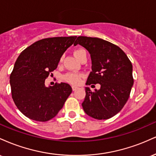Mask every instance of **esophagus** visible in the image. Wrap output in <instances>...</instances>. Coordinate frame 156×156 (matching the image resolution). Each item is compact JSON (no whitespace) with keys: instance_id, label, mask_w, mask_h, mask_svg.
<instances>
[{"instance_id":"esophagus-1","label":"esophagus","mask_w":156,"mask_h":156,"mask_svg":"<svg viewBox=\"0 0 156 156\" xmlns=\"http://www.w3.org/2000/svg\"><path fill=\"white\" fill-rule=\"evenodd\" d=\"M72 89H73V91H76L78 89V87H75V86H72Z\"/></svg>"}]
</instances>
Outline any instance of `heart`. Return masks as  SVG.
<instances>
[{
	"label": "heart",
	"instance_id": "heart-1",
	"mask_svg": "<svg viewBox=\"0 0 156 156\" xmlns=\"http://www.w3.org/2000/svg\"><path fill=\"white\" fill-rule=\"evenodd\" d=\"M84 53H87L86 51L83 48H77L74 51V55L78 59H79L80 57L81 56L82 54ZM62 58H60V62H62ZM62 79L64 81L67 82V83L73 84V85H76L78 84L80 82V79H81V75L78 74L76 73H68L64 74L62 76Z\"/></svg>",
	"mask_w": 156,
	"mask_h": 156
}]
</instances>
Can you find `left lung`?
<instances>
[{
  "mask_svg": "<svg viewBox=\"0 0 156 156\" xmlns=\"http://www.w3.org/2000/svg\"><path fill=\"white\" fill-rule=\"evenodd\" d=\"M78 44L89 51L92 59V71L86 84L101 85L94 92L86 87L84 112L94 119H109L120 112L129 98L133 85L131 62L120 48L104 39L78 37L74 45Z\"/></svg>",
  "mask_w": 156,
  "mask_h": 156,
  "instance_id": "8db88e82",
  "label": "left lung"
}]
</instances>
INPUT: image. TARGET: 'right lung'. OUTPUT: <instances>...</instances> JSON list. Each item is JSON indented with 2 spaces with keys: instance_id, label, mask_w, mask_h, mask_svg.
<instances>
[{
  "instance_id": "1",
  "label": "right lung",
  "mask_w": 156,
  "mask_h": 156,
  "mask_svg": "<svg viewBox=\"0 0 156 156\" xmlns=\"http://www.w3.org/2000/svg\"><path fill=\"white\" fill-rule=\"evenodd\" d=\"M76 37L42 39L21 52L10 75V85L12 99L26 117L46 122L62 108L72 92L71 87L56 83L47 87L44 81L56 69L62 55Z\"/></svg>"
}]
</instances>
